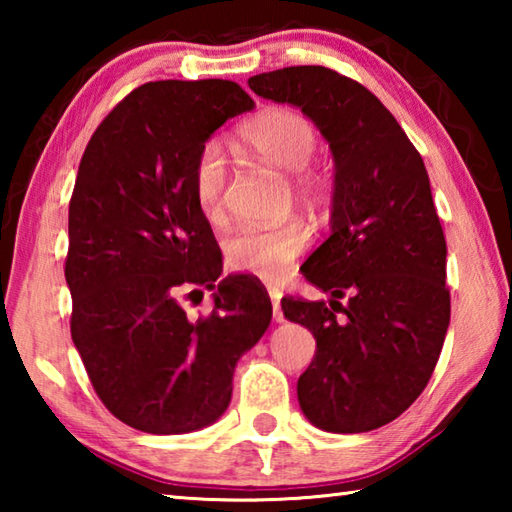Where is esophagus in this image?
<instances>
[{
  "mask_svg": "<svg viewBox=\"0 0 512 512\" xmlns=\"http://www.w3.org/2000/svg\"><path fill=\"white\" fill-rule=\"evenodd\" d=\"M268 296H271V302H273V320H275V323H282L284 314H282V305H280V298H282L280 289L268 287Z\"/></svg>",
  "mask_w": 512,
  "mask_h": 512,
  "instance_id": "1",
  "label": "esophagus"
}]
</instances>
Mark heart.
<instances>
[{
    "label": "heart",
    "instance_id": "obj_1",
    "mask_svg": "<svg viewBox=\"0 0 512 512\" xmlns=\"http://www.w3.org/2000/svg\"><path fill=\"white\" fill-rule=\"evenodd\" d=\"M239 140L255 158L271 167L291 171L293 187L307 201H318L327 180L311 164L318 149V131L300 112L291 108H268L239 128ZM228 164L219 142H205L196 153L192 167L194 203L207 221L219 223L225 216ZM311 244V230L305 221L289 219L275 228H241L225 239V264L237 273H250L268 282H280L289 275L296 259Z\"/></svg>",
    "mask_w": 512,
    "mask_h": 512
}]
</instances>
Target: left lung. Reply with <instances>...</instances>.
<instances>
[{
    "mask_svg": "<svg viewBox=\"0 0 512 512\" xmlns=\"http://www.w3.org/2000/svg\"><path fill=\"white\" fill-rule=\"evenodd\" d=\"M248 85L298 106L336 164L332 235L300 268L332 300H282L284 316L316 339L298 379L300 409L325 431L379 429L429 384L452 311L447 244L422 155L375 94L334 69L284 67Z\"/></svg>",
    "mask_w": 512,
    "mask_h": 512,
    "instance_id": "8db88e82",
    "label": "left lung"
}]
</instances>
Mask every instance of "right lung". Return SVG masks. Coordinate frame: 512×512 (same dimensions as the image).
I'll return each instance as SVG.
<instances>
[{"label":"right lung","mask_w":512,"mask_h":512,"mask_svg":"<svg viewBox=\"0 0 512 512\" xmlns=\"http://www.w3.org/2000/svg\"><path fill=\"white\" fill-rule=\"evenodd\" d=\"M253 106L223 79L144 83L110 110L81 158L69 201V329L99 400L133 429L212 424L228 409L239 357L271 323L266 289L246 275L219 284L207 316L180 305L221 275L192 194L196 153Z\"/></svg>","instance_id":"obj_1"}]
</instances>
